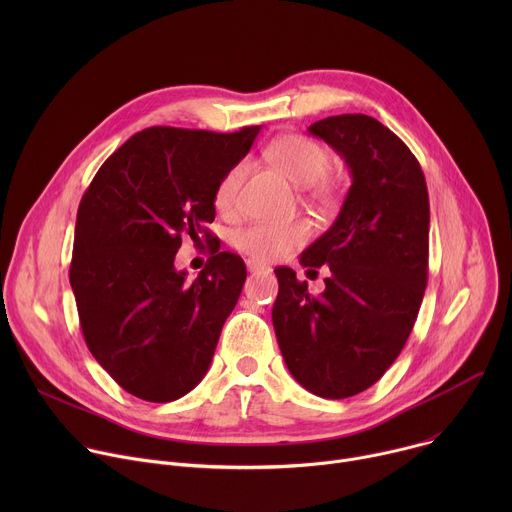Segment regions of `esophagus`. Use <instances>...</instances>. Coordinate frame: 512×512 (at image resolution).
Instances as JSON below:
<instances>
[{"mask_svg": "<svg viewBox=\"0 0 512 512\" xmlns=\"http://www.w3.org/2000/svg\"><path fill=\"white\" fill-rule=\"evenodd\" d=\"M247 269H249V273H259V271H269V267L267 265H263V263H257V261H247Z\"/></svg>", "mask_w": 512, "mask_h": 512, "instance_id": "1", "label": "esophagus"}]
</instances>
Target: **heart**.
I'll return each mask as SVG.
<instances>
[{
	"label": "heart",
	"mask_w": 512,
	"mask_h": 512,
	"mask_svg": "<svg viewBox=\"0 0 512 512\" xmlns=\"http://www.w3.org/2000/svg\"><path fill=\"white\" fill-rule=\"evenodd\" d=\"M267 162L285 176L291 184L306 186L310 198L322 206L332 208L338 202V186L324 174L330 168V154L318 141L306 135H281L265 148ZM247 174V164H233L218 180L214 188V204L221 212H233L237 208L239 190ZM310 227L304 221L273 223L259 221L233 235L237 251L247 255L251 261L269 263L285 257L291 249L306 243Z\"/></svg>",
	"instance_id": "obj_1"
}]
</instances>
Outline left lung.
Instances as JSON below:
<instances>
[{
	"label": "left lung",
	"instance_id": "1",
	"mask_svg": "<svg viewBox=\"0 0 512 512\" xmlns=\"http://www.w3.org/2000/svg\"><path fill=\"white\" fill-rule=\"evenodd\" d=\"M346 162L352 184L334 225L300 257L330 267L320 296L277 267L273 328L294 379L324 399L375 385L405 346L427 283L429 198L419 162L375 117L346 113L308 127Z\"/></svg>",
	"mask_w": 512,
	"mask_h": 512
}]
</instances>
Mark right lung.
Returning a JSON list of instances; mask_svg holds the SVG:
<instances>
[{
  "mask_svg": "<svg viewBox=\"0 0 512 512\" xmlns=\"http://www.w3.org/2000/svg\"><path fill=\"white\" fill-rule=\"evenodd\" d=\"M259 131L143 129L79 204L70 287L83 336L113 381L143 401H176L202 381L241 296V257L216 249L194 281L174 259L184 237L200 239L214 221V188Z\"/></svg>",
  "mask_w": 512,
  "mask_h": 512,
  "instance_id": "right-lung-1",
  "label": "right lung"
}]
</instances>
